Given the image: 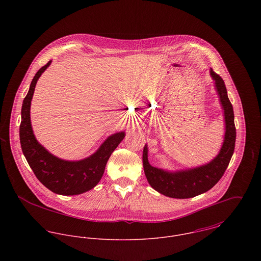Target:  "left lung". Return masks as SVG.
<instances>
[{
    "instance_id": "1",
    "label": "left lung",
    "mask_w": 261,
    "mask_h": 261,
    "mask_svg": "<svg viewBox=\"0 0 261 261\" xmlns=\"http://www.w3.org/2000/svg\"><path fill=\"white\" fill-rule=\"evenodd\" d=\"M210 75L219 96L225 122L223 144L218 154L205 165L171 172L152 167L148 159V146L144 148L143 164L147 180L152 189L167 197L188 199L209 191L222 178L232 158L236 140L233 107L228 98L223 79L212 69Z\"/></svg>"
}]
</instances>
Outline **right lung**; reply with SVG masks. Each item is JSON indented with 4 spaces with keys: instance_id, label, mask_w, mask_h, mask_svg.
<instances>
[{
    "instance_id": "add662e5",
    "label": "right lung",
    "mask_w": 261,
    "mask_h": 261,
    "mask_svg": "<svg viewBox=\"0 0 261 261\" xmlns=\"http://www.w3.org/2000/svg\"><path fill=\"white\" fill-rule=\"evenodd\" d=\"M51 62L50 60L38 70L23 100L20 124L21 148L30 168L44 186L59 195H79L98 184L112 151L123 140L125 133L118 132L110 136L94 153L79 161H66L57 158L39 144L31 124V100L38 79Z\"/></svg>"
}]
</instances>
